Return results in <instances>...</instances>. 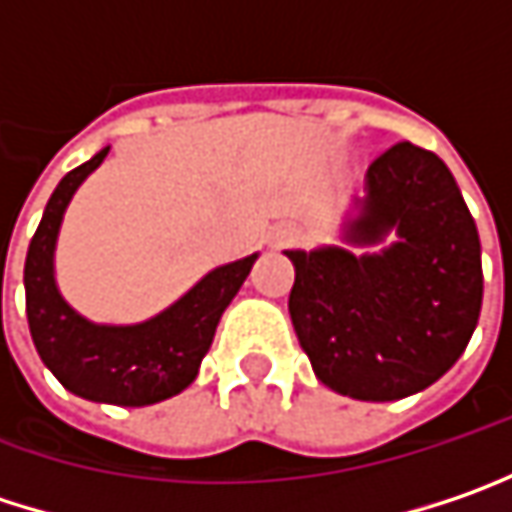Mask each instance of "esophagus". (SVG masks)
Segmentation results:
<instances>
[{
    "label": "esophagus",
    "instance_id": "obj_1",
    "mask_svg": "<svg viewBox=\"0 0 512 512\" xmlns=\"http://www.w3.org/2000/svg\"><path fill=\"white\" fill-rule=\"evenodd\" d=\"M301 240V228L295 226H281L272 231V246L275 249H284V246H292V243H298Z\"/></svg>",
    "mask_w": 512,
    "mask_h": 512
}]
</instances>
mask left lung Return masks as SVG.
Returning <instances> with one entry per match:
<instances>
[{"label": "left lung", "instance_id": "8db88e82", "mask_svg": "<svg viewBox=\"0 0 512 512\" xmlns=\"http://www.w3.org/2000/svg\"><path fill=\"white\" fill-rule=\"evenodd\" d=\"M345 223L350 246L286 252L295 266L289 316L316 376L333 391L388 403L429 388L469 345L481 316V240L449 167L400 141L365 176Z\"/></svg>", "mask_w": 512, "mask_h": 512}]
</instances>
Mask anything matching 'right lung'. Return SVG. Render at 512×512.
Listing matches in <instances>:
<instances>
[{
	"instance_id": "add662e5",
	"label": "right lung",
	"mask_w": 512,
	"mask_h": 512,
	"mask_svg": "<svg viewBox=\"0 0 512 512\" xmlns=\"http://www.w3.org/2000/svg\"><path fill=\"white\" fill-rule=\"evenodd\" d=\"M106 153L109 147L69 170L48 199L25 257V313L43 365L66 391L109 406H153L194 382L220 316L257 255L211 269L176 304L141 324H95L75 313L54 281V246L72 196Z\"/></svg>"
}]
</instances>
